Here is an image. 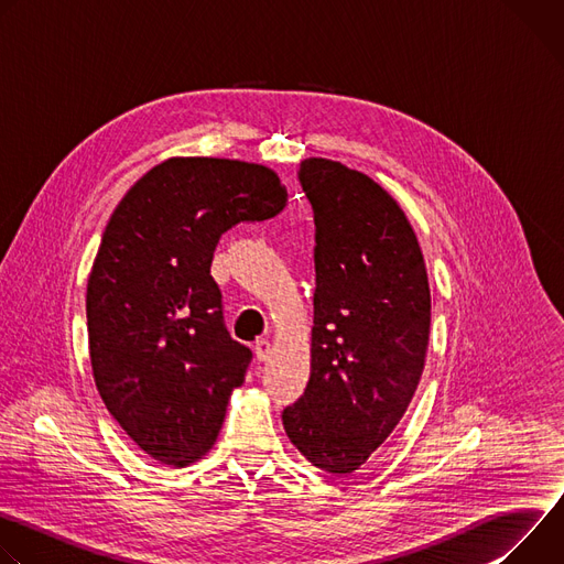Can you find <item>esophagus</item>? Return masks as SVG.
<instances>
[{
  "instance_id": "obj_1",
  "label": "esophagus",
  "mask_w": 564,
  "mask_h": 564,
  "mask_svg": "<svg viewBox=\"0 0 564 564\" xmlns=\"http://www.w3.org/2000/svg\"><path fill=\"white\" fill-rule=\"evenodd\" d=\"M254 352H257V359L259 361H268L272 357V344L268 339H259L254 344Z\"/></svg>"
}]
</instances>
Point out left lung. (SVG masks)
Listing matches in <instances>:
<instances>
[{
    "instance_id": "1",
    "label": "left lung",
    "mask_w": 564,
    "mask_h": 564,
    "mask_svg": "<svg viewBox=\"0 0 564 564\" xmlns=\"http://www.w3.org/2000/svg\"><path fill=\"white\" fill-rule=\"evenodd\" d=\"M316 225L310 381L283 426L316 468L346 475L390 437L424 372L431 288L413 225L370 176L330 158L299 172Z\"/></svg>"
}]
</instances>
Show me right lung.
<instances>
[{
    "label": "right lung",
    "mask_w": 564,
    "mask_h": 564,
    "mask_svg": "<svg viewBox=\"0 0 564 564\" xmlns=\"http://www.w3.org/2000/svg\"><path fill=\"white\" fill-rule=\"evenodd\" d=\"M285 200L265 165L174 155L107 223L87 283L91 370L107 411L160 464L183 468L212 451L252 359L223 326L209 274L218 238Z\"/></svg>",
    "instance_id": "1"
}]
</instances>
